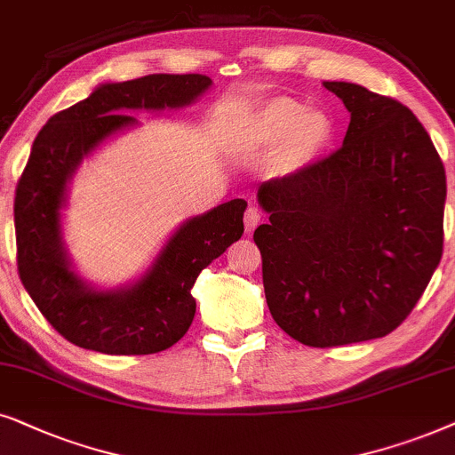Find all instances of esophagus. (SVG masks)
Masks as SVG:
<instances>
[{"mask_svg": "<svg viewBox=\"0 0 455 455\" xmlns=\"http://www.w3.org/2000/svg\"><path fill=\"white\" fill-rule=\"evenodd\" d=\"M259 220H262V214H259V210L253 208V205H250V208H247V212H245V218H243V222H245V233H247V235L253 233V228L258 227Z\"/></svg>", "mask_w": 455, "mask_h": 455, "instance_id": "1", "label": "esophagus"}]
</instances>
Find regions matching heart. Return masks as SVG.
<instances>
[{
    "instance_id": "heart-1",
    "label": "heart",
    "mask_w": 455,
    "mask_h": 455,
    "mask_svg": "<svg viewBox=\"0 0 455 455\" xmlns=\"http://www.w3.org/2000/svg\"><path fill=\"white\" fill-rule=\"evenodd\" d=\"M329 137L331 123L323 112L307 110L306 104L291 97H276L253 118L247 135V148H278V171L295 172L324 148Z\"/></svg>"
}]
</instances>
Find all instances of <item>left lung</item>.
<instances>
[{
	"mask_svg": "<svg viewBox=\"0 0 455 455\" xmlns=\"http://www.w3.org/2000/svg\"><path fill=\"white\" fill-rule=\"evenodd\" d=\"M351 114L324 160L259 185L262 253L275 323L310 347L389 335L414 310L443 253L445 168L408 108L324 81Z\"/></svg>",
	"mask_w": 455,
	"mask_h": 455,
	"instance_id": "obj_1",
	"label": "left lung"
}]
</instances>
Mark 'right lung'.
Here are the masks:
<instances>
[{"instance_id": "right-lung-1", "label": "right lung", "mask_w": 455, "mask_h": 455, "mask_svg": "<svg viewBox=\"0 0 455 455\" xmlns=\"http://www.w3.org/2000/svg\"><path fill=\"white\" fill-rule=\"evenodd\" d=\"M212 87L204 75H149L100 84L87 100L47 120L16 187L18 275L53 329L83 349L145 355L172 347L196 316L191 287L205 266L243 235L245 199L180 224L137 283L95 289L72 268L62 208L72 174L97 145L137 124L129 110H177Z\"/></svg>"}]
</instances>
